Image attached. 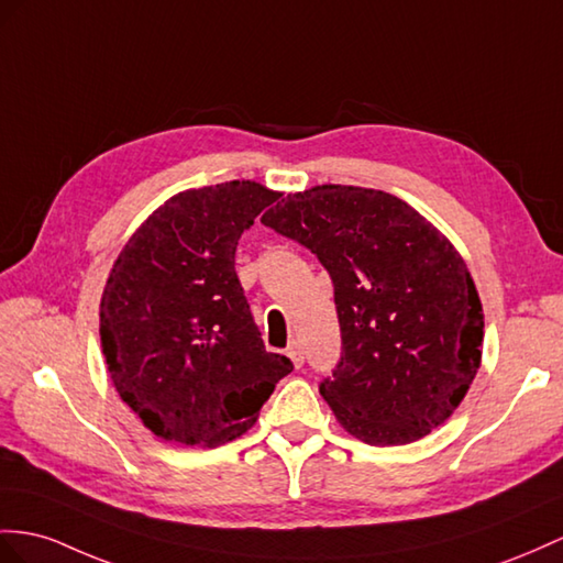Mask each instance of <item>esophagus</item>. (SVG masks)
<instances>
[{
  "mask_svg": "<svg viewBox=\"0 0 563 563\" xmlns=\"http://www.w3.org/2000/svg\"><path fill=\"white\" fill-rule=\"evenodd\" d=\"M285 354L292 358L295 368H301V364H305V350H301V344H299V342H290V347H287V352H285Z\"/></svg>",
  "mask_w": 563,
  "mask_h": 563,
  "instance_id": "esophagus-1",
  "label": "esophagus"
}]
</instances>
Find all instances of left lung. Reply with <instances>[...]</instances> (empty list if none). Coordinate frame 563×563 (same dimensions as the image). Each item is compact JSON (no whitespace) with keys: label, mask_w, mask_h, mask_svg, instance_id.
Wrapping results in <instances>:
<instances>
[{"label":"left lung","mask_w":563,"mask_h":563,"mask_svg":"<svg viewBox=\"0 0 563 563\" xmlns=\"http://www.w3.org/2000/svg\"><path fill=\"white\" fill-rule=\"evenodd\" d=\"M262 223L311 250L330 273L342 354L321 395L366 444H409L466 397L483 356V305L466 262L395 195L316 185Z\"/></svg>","instance_id":"8db88e82"}]
</instances>
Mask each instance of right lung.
I'll return each instance as SVG.
<instances>
[{"mask_svg":"<svg viewBox=\"0 0 563 563\" xmlns=\"http://www.w3.org/2000/svg\"><path fill=\"white\" fill-rule=\"evenodd\" d=\"M276 199L254 180L178 192L113 262L99 305L102 352L117 393L156 438L235 440L292 371L266 352L235 273L240 235Z\"/></svg>","mask_w":563,"mask_h":563,"instance_id":"right-lung-1","label":"right lung"}]
</instances>
